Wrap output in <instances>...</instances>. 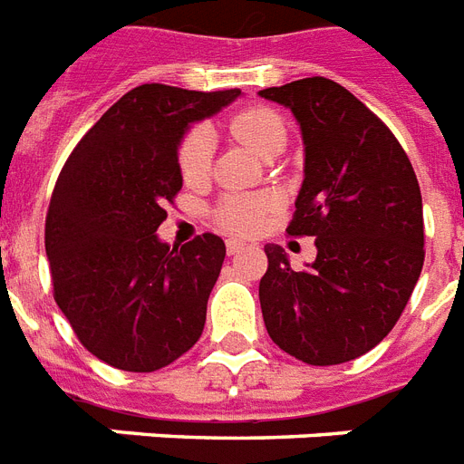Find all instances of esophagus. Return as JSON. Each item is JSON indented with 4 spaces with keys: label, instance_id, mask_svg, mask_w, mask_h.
I'll use <instances>...</instances> for the list:
<instances>
[{
    "label": "esophagus",
    "instance_id": "34e87169",
    "mask_svg": "<svg viewBox=\"0 0 464 464\" xmlns=\"http://www.w3.org/2000/svg\"><path fill=\"white\" fill-rule=\"evenodd\" d=\"M244 249H246V244L244 242H239V239H227V254L229 256L239 254V251H244Z\"/></svg>",
    "mask_w": 464,
    "mask_h": 464
}]
</instances>
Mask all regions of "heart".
I'll return each mask as SVG.
<instances>
[{"label":"heart","instance_id":"heart-1","mask_svg":"<svg viewBox=\"0 0 464 464\" xmlns=\"http://www.w3.org/2000/svg\"><path fill=\"white\" fill-rule=\"evenodd\" d=\"M229 131L237 139L246 143L256 155H266L277 146H285V124L280 114L270 107H246L229 120ZM210 162H213V136L210 129L198 124L191 127L184 139L179 140L177 150V165H179L181 179L187 184H198L208 177ZM276 201L270 196H225L215 208V220L220 222L227 232L237 235H251L261 227L263 218Z\"/></svg>","mask_w":464,"mask_h":464}]
</instances>
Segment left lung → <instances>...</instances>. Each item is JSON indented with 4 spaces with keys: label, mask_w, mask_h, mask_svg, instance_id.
I'll use <instances>...</instances> for the list:
<instances>
[{
    "label": "left lung",
    "mask_w": 464,
    "mask_h": 464,
    "mask_svg": "<svg viewBox=\"0 0 464 464\" xmlns=\"http://www.w3.org/2000/svg\"><path fill=\"white\" fill-rule=\"evenodd\" d=\"M261 95L302 127L304 184L287 235L316 237L318 251L295 270L280 246H266V331L299 362L344 364L392 331L420 280V181L391 129L335 81L311 76Z\"/></svg>",
    "instance_id": "8db88e82"
}]
</instances>
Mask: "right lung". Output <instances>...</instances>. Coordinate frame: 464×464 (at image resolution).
Instances as JSON below:
<instances>
[{
    "mask_svg": "<svg viewBox=\"0 0 464 464\" xmlns=\"http://www.w3.org/2000/svg\"><path fill=\"white\" fill-rule=\"evenodd\" d=\"M239 92L139 85L59 172L44 220L52 295L79 343L114 369L158 372L201 337L225 242L203 232L169 249L155 232L181 188L177 148L187 127Z\"/></svg>",
    "mask_w": 464,
    "mask_h": 464,
    "instance_id": "add662e5",
    "label": "right lung"
}]
</instances>
